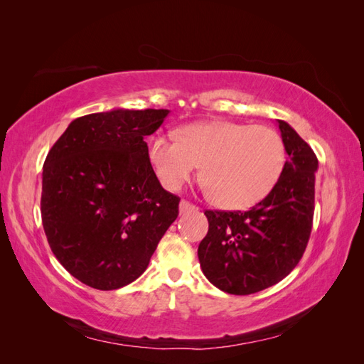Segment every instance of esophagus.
Masks as SVG:
<instances>
[{"label": "esophagus", "mask_w": 364, "mask_h": 364, "mask_svg": "<svg viewBox=\"0 0 364 364\" xmlns=\"http://www.w3.org/2000/svg\"><path fill=\"white\" fill-rule=\"evenodd\" d=\"M197 208L196 205H193V203H190V202H186V200H182L181 202V205H179V211H181V214H186V213H191V211H197Z\"/></svg>", "instance_id": "esophagus-1"}]
</instances>
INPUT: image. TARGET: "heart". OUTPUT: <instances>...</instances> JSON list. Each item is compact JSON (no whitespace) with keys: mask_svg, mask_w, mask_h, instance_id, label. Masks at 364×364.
<instances>
[{"mask_svg":"<svg viewBox=\"0 0 364 364\" xmlns=\"http://www.w3.org/2000/svg\"><path fill=\"white\" fill-rule=\"evenodd\" d=\"M149 156L167 190L179 191L202 165L205 191L220 206L241 209L266 199L278 183L285 146L272 127L213 119L182 127L178 138L155 135Z\"/></svg>","mask_w":364,"mask_h":364,"instance_id":"1","label":"heart"}]
</instances>
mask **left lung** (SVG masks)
<instances>
[{
  "mask_svg": "<svg viewBox=\"0 0 364 364\" xmlns=\"http://www.w3.org/2000/svg\"><path fill=\"white\" fill-rule=\"evenodd\" d=\"M278 126L289 159L266 199L249 211H205L209 229L197 255L208 281L229 294H252L284 279L310 240L318 162L290 124L278 119Z\"/></svg>",
  "mask_w": 364,
  "mask_h": 364,
  "instance_id": "8db88e82",
  "label": "left lung"
}]
</instances>
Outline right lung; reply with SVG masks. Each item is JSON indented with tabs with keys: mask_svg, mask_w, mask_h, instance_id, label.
Wrapping results in <instances>:
<instances>
[{
	"mask_svg": "<svg viewBox=\"0 0 364 364\" xmlns=\"http://www.w3.org/2000/svg\"><path fill=\"white\" fill-rule=\"evenodd\" d=\"M167 109H114L74 119L43 162L41 214L54 257L74 278L117 290L139 278L178 218L146 138Z\"/></svg>",
	"mask_w": 364,
	"mask_h": 364,
	"instance_id": "right-lung-1",
	"label": "right lung"
}]
</instances>
